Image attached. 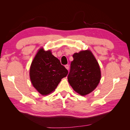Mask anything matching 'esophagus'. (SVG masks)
<instances>
[{
  "label": "esophagus",
  "instance_id": "34e87169",
  "mask_svg": "<svg viewBox=\"0 0 130 130\" xmlns=\"http://www.w3.org/2000/svg\"><path fill=\"white\" fill-rule=\"evenodd\" d=\"M65 68H66V69H67V70H69V65H66L65 66Z\"/></svg>",
  "mask_w": 130,
  "mask_h": 130
}]
</instances>
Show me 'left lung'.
Wrapping results in <instances>:
<instances>
[{
	"mask_svg": "<svg viewBox=\"0 0 130 130\" xmlns=\"http://www.w3.org/2000/svg\"><path fill=\"white\" fill-rule=\"evenodd\" d=\"M73 58L68 82L76 92L85 96L93 91L100 83L102 76L100 66L90 50L75 53Z\"/></svg>",
	"mask_w": 130,
	"mask_h": 130,
	"instance_id": "obj_1",
	"label": "left lung"
}]
</instances>
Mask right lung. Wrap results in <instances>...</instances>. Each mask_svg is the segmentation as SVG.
<instances>
[{
	"mask_svg": "<svg viewBox=\"0 0 130 130\" xmlns=\"http://www.w3.org/2000/svg\"><path fill=\"white\" fill-rule=\"evenodd\" d=\"M68 70L50 50L39 49L31 63L29 74L35 89L43 96L56 90L61 79L67 76Z\"/></svg>",
	"mask_w": 130,
	"mask_h": 130,
	"instance_id": "right-lung-1",
	"label": "right lung"
}]
</instances>
